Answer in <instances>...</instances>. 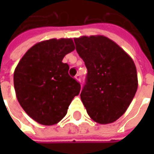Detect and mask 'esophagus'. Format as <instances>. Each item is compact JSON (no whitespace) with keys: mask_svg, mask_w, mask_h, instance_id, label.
<instances>
[{"mask_svg":"<svg viewBox=\"0 0 154 154\" xmlns=\"http://www.w3.org/2000/svg\"><path fill=\"white\" fill-rule=\"evenodd\" d=\"M75 79L77 80L78 82H81V76H80V75H77V76L75 77Z\"/></svg>","mask_w":154,"mask_h":154,"instance_id":"34e87169","label":"esophagus"}]
</instances>
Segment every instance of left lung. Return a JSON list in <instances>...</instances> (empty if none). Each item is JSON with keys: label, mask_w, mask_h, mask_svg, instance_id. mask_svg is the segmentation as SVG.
Returning <instances> with one entry per match:
<instances>
[{"label": "left lung", "mask_w": 154, "mask_h": 154, "mask_svg": "<svg viewBox=\"0 0 154 154\" xmlns=\"http://www.w3.org/2000/svg\"><path fill=\"white\" fill-rule=\"evenodd\" d=\"M74 42L88 70L81 93L87 113L99 124L112 123L125 112L137 89L134 60L105 36H82Z\"/></svg>", "instance_id": "8db88e82"}]
</instances>
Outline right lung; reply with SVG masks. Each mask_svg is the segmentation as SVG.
<instances>
[{"instance_id": "obj_1", "label": "right lung", "mask_w": 154, "mask_h": 154, "mask_svg": "<svg viewBox=\"0 0 154 154\" xmlns=\"http://www.w3.org/2000/svg\"><path fill=\"white\" fill-rule=\"evenodd\" d=\"M75 49L72 38L50 39L31 47L17 65L13 83L20 106L35 122L53 125L67 113L81 90L62 60Z\"/></svg>"}]
</instances>
